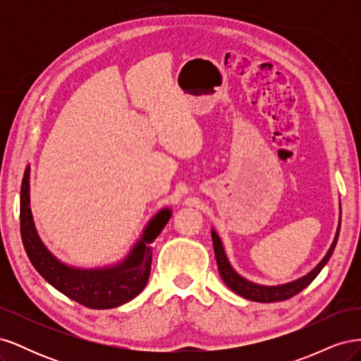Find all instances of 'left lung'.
Segmentation results:
<instances>
[{"label": "left lung", "mask_w": 361, "mask_h": 361, "mask_svg": "<svg viewBox=\"0 0 361 361\" xmlns=\"http://www.w3.org/2000/svg\"><path fill=\"white\" fill-rule=\"evenodd\" d=\"M338 232H341V223H338L337 233L334 236V241L329 250V253H326L325 257L319 262L318 267H316L312 272H309L307 276H304L295 281L286 283V285H281V286H260V285L251 283V281L245 280L244 277L236 274L233 268L231 267V264H228L223 244L220 241V238H218V235L215 233V231H212V244H214L218 271H220V276L228 288H231L233 292H236L238 295H241V297L251 300V301L276 302V301H285V300L295 297V295L300 293L304 288H307L310 285V283L316 279V276L319 274L321 269L325 267L326 262L330 260L333 251L336 248V244H337Z\"/></svg>", "instance_id": "obj_1"}]
</instances>
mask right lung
<instances>
[{
  "label": "right lung",
  "instance_id": "right-lung-1",
  "mask_svg": "<svg viewBox=\"0 0 361 361\" xmlns=\"http://www.w3.org/2000/svg\"><path fill=\"white\" fill-rule=\"evenodd\" d=\"M170 215L169 209H162L152 218L141 241L122 264L104 269H78L59 262L37 236L30 209V167L20 185V236L30 262L49 285L89 309H114L145 289L152 267L150 243L161 233Z\"/></svg>",
  "mask_w": 361,
  "mask_h": 361
}]
</instances>
